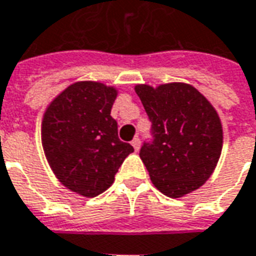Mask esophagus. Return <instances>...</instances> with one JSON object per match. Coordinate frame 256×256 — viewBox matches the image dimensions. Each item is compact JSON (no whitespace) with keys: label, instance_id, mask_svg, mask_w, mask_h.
I'll use <instances>...</instances> for the list:
<instances>
[{"label":"esophagus","instance_id":"obj_1","mask_svg":"<svg viewBox=\"0 0 256 256\" xmlns=\"http://www.w3.org/2000/svg\"><path fill=\"white\" fill-rule=\"evenodd\" d=\"M140 138H138V137H136V138H134L133 141H132V146H134V150H136V151H138V150H140Z\"/></svg>","mask_w":256,"mask_h":256}]
</instances>
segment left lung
I'll use <instances>...</instances> for the list:
<instances>
[{"mask_svg": "<svg viewBox=\"0 0 256 256\" xmlns=\"http://www.w3.org/2000/svg\"><path fill=\"white\" fill-rule=\"evenodd\" d=\"M151 124L140 158L162 194L180 198L196 190L214 173L223 146L219 115L192 86H136Z\"/></svg>", "mask_w": 256, "mask_h": 256, "instance_id": "1", "label": "left lung"}]
</instances>
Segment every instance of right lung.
I'll use <instances>...</instances> for the list:
<instances>
[{
	"mask_svg": "<svg viewBox=\"0 0 256 256\" xmlns=\"http://www.w3.org/2000/svg\"><path fill=\"white\" fill-rule=\"evenodd\" d=\"M118 91L97 82L70 84L48 105L41 141L55 176L80 196L110 188L123 160L134 148L118 137L110 116Z\"/></svg>",
	"mask_w": 256,
	"mask_h": 256,
	"instance_id": "add662e5",
	"label": "right lung"
}]
</instances>
